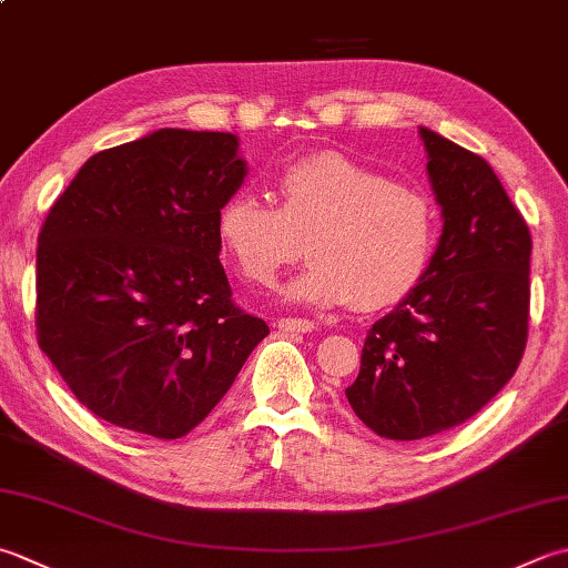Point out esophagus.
<instances>
[{
	"label": "esophagus",
	"mask_w": 568,
	"mask_h": 568,
	"mask_svg": "<svg viewBox=\"0 0 568 568\" xmlns=\"http://www.w3.org/2000/svg\"><path fill=\"white\" fill-rule=\"evenodd\" d=\"M277 329L281 332H313L315 322L300 320V317H283V320H277Z\"/></svg>",
	"instance_id": "obj_1"
}]
</instances>
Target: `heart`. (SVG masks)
Returning <instances> with one entry per match:
<instances>
[{
  "label": "heart",
  "instance_id": "1",
  "mask_svg": "<svg viewBox=\"0 0 568 568\" xmlns=\"http://www.w3.org/2000/svg\"><path fill=\"white\" fill-rule=\"evenodd\" d=\"M277 206L236 189L216 211V236L243 281L271 285L300 255L307 268L285 295L313 307L382 310L424 281L438 243V211L414 184L337 152L291 162L275 180Z\"/></svg>",
  "mask_w": 568,
  "mask_h": 568
}]
</instances>
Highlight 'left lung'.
I'll return each instance as SVG.
<instances>
[{"label":"left lung","instance_id":"8db88e82","mask_svg":"<svg viewBox=\"0 0 568 568\" xmlns=\"http://www.w3.org/2000/svg\"><path fill=\"white\" fill-rule=\"evenodd\" d=\"M428 180L443 231L414 293L376 320L347 386L376 436L418 440L497 396L527 344L531 236L493 166L428 128Z\"/></svg>","mask_w":568,"mask_h":568}]
</instances>
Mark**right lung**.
<instances>
[{"label":"right lung","mask_w":568,"mask_h":568,"mask_svg":"<svg viewBox=\"0 0 568 568\" xmlns=\"http://www.w3.org/2000/svg\"><path fill=\"white\" fill-rule=\"evenodd\" d=\"M246 174L231 132L162 128L93 154L53 202L39 347L108 424L186 436L271 332L233 303L219 261L216 211Z\"/></svg>","instance_id":"obj_1"}]
</instances>
